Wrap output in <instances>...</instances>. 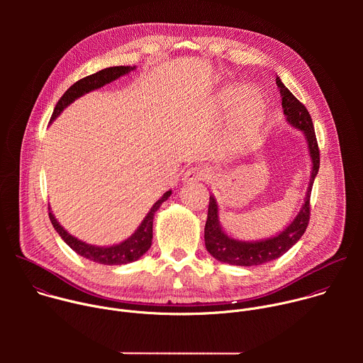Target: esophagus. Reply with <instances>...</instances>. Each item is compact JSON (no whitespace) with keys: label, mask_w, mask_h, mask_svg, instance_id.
Listing matches in <instances>:
<instances>
[{"label":"esophagus","mask_w":363,"mask_h":363,"mask_svg":"<svg viewBox=\"0 0 363 363\" xmlns=\"http://www.w3.org/2000/svg\"><path fill=\"white\" fill-rule=\"evenodd\" d=\"M205 178V171L202 168H198V167H194L191 169H188L185 174H184V178L182 181L184 182H195V181H201Z\"/></svg>","instance_id":"obj_1"}]
</instances>
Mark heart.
I'll return each mask as SVG.
<instances>
[{
    "instance_id": "b5f03b06",
    "label": "heart",
    "mask_w": 363,
    "mask_h": 363,
    "mask_svg": "<svg viewBox=\"0 0 363 363\" xmlns=\"http://www.w3.org/2000/svg\"><path fill=\"white\" fill-rule=\"evenodd\" d=\"M221 109L231 112L230 133L235 149L248 146L266 121V103L254 87H231L221 93Z\"/></svg>"
}]
</instances>
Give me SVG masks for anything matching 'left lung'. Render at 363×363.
<instances>
[{"mask_svg":"<svg viewBox=\"0 0 363 363\" xmlns=\"http://www.w3.org/2000/svg\"><path fill=\"white\" fill-rule=\"evenodd\" d=\"M277 86L280 87L281 94V106L286 116V121L296 129L301 130L308 147L310 160H312V175H310V182L307 186L304 203L296 218L289 224L281 233L274 237L258 240V241H240L230 237L220 224L218 220V203L214 195H210L208 205V217H206L203 238L205 247L214 258L221 263L234 264V266H260L276 260L286 251H289L304 234L308 220H310V194H312V186L315 178L319 172L320 167V153L318 146V139L313 128L312 118H310L304 105L293 96V93L281 83V80L276 79Z\"/></svg>","mask_w":363,"mask_h":363,"instance_id":"left-lung-1","label":"left lung"}]
</instances>
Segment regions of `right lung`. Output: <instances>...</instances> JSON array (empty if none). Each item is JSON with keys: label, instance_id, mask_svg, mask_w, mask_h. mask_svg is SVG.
Instances as JSON below:
<instances>
[{"label": "right lung", "instance_id": "add662e5", "mask_svg": "<svg viewBox=\"0 0 363 363\" xmlns=\"http://www.w3.org/2000/svg\"><path fill=\"white\" fill-rule=\"evenodd\" d=\"M135 69H136L135 66L133 67H130V66H115V67L103 69V70H100L94 74H90L87 77L80 79L73 86H70L66 90V93L60 97V100L57 101V105L53 111V115H51L50 122H53L70 105V103H73L80 96L91 91V90L100 89L105 84H109L111 82L119 79L121 76L128 74L129 72H132ZM171 194H172V191H167L157 202L152 205V208L149 210V213L146 214V217L143 218V221L140 223L138 230L128 240H125L119 244L111 245V247L91 245V244H87V242L73 237L72 234H69L59 224V221L56 220L53 213L50 211V206H48V217H50V221H51V224H53L55 230L59 233V235L79 255L87 258V260H90V262L99 263V264H106V266L128 264V263L136 262L138 258H140L150 248L152 225H153L155 213L158 211V208L162 205V202H165L171 196Z\"/></svg>", "mask_w": 363, "mask_h": 363}]
</instances>
